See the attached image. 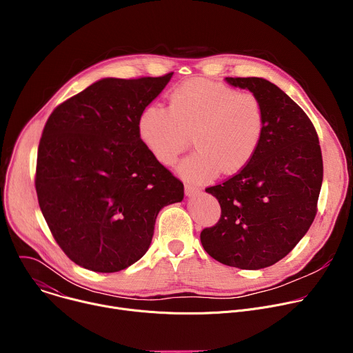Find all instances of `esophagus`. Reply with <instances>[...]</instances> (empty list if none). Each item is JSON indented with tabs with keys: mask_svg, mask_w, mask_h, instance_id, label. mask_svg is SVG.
Listing matches in <instances>:
<instances>
[{
	"mask_svg": "<svg viewBox=\"0 0 353 353\" xmlns=\"http://www.w3.org/2000/svg\"><path fill=\"white\" fill-rule=\"evenodd\" d=\"M184 191H185V195L187 196H192V195H196L199 192V188L198 187H194L191 184H185L184 185Z\"/></svg>",
	"mask_w": 353,
	"mask_h": 353,
	"instance_id": "esophagus-1",
	"label": "esophagus"
}]
</instances>
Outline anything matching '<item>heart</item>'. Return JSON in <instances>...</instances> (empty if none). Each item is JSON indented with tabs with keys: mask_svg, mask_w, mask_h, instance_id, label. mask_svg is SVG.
<instances>
[{
	"mask_svg": "<svg viewBox=\"0 0 353 353\" xmlns=\"http://www.w3.org/2000/svg\"><path fill=\"white\" fill-rule=\"evenodd\" d=\"M265 131L260 97L207 79H190L169 97V109L152 103L138 117V134L146 150L163 166H173L190 145L195 152L179 166L191 183H205L221 170L241 172L253 161Z\"/></svg>",
	"mask_w": 353,
	"mask_h": 353,
	"instance_id": "obj_1",
	"label": "heart"
}]
</instances>
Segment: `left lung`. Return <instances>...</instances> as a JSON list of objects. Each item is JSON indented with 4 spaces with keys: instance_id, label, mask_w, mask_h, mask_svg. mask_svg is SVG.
Returning <instances> with one entry per match:
<instances>
[{
    "instance_id": "obj_1",
    "label": "left lung",
    "mask_w": 353,
    "mask_h": 353,
    "mask_svg": "<svg viewBox=\"0 0 353 353\" xmlns=\"http://www.w3.org/2000/svg\"><path fill=\"white\" fill-rule=\"evenodd\" d=\"M226 81L260 97L265 131L248 166L205 188L219 201L221 218L199 237L214 260L261 270L288 256L316 218L321 148L309 116L276 85L256 77Z\"/></svg>"
}]
</instances>
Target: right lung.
Masks as SVG:
<instances>
[{"label":"right lung","mask_w":353,"mask_h":353,"mask_svg":"<svg viewBox=\"0 0 353 353\" xmlns=\"http://www.w3.org/2000/svg\"><path fill=\"white\" fill-rule=\"evenodd\" d=\"M172 74L97 81L46 121L34 176L39 207L79 267L117 272L137 263L159 211L184 196L183 183L150 157L138 134L142 109Z\"/></svg>","instance_id":"right-lung-1"}]
</instances>
